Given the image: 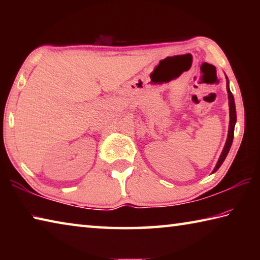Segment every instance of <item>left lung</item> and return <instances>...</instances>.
Returning <instances> with one entry per match:
<instances>
[{
    "label": "left lung",
    "instance_id": "8db88e82",
    "mask_svg": "<svg viewBox=\"0 0 260 260\" xmlns=\"http://www.w3.org/2000/svg\"><path fill=\"white\" fill-rule=\"evenodd\" d=\"M227 93H228V101H230V128H228V136H227V141L225 147H223V150L221 152V155L219 157V160L215 165L213 173L215 171H218V169L225 160V158L227 157L228 152H230V149L232 147L233 143V139H234V128H235V122H236V109H235V102H234V96H233L232 91L230 89V82H228V78H227Z\"/></svg>",
    "mask_w": 260,
    "mask_h": 260
}]
</instances>
